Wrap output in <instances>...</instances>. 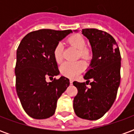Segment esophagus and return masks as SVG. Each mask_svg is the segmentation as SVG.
<instances>
[{
  "mask_svg": "<svg viewBox=\"0 0 134 134\" xmlns=\"http://www.w3.org/2000/svg\"><path fill=\"white\" fill-rule=\"evenodd\" d=\"M70 84H71V85L72 84V82H73L72 80H70Z\"/></svg>",
  "mask_w": 134,
  "mask_h": 134,
  "instance_id": "34e87169",
  "label": "esophagus"
}]
</instances>
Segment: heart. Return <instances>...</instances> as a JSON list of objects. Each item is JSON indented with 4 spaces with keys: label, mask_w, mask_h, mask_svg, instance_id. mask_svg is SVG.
<instances>
[{
    "label": "heart",
    "mask_w": 134,
    "mask_h": 134,
    "mask_svg": "<svg viewBox=\"0 0 134 134\" xmlns=\"http://www.w3.org/2000/svg\"><path fill=\"white\" fill-rule=\"evenodd\" d=\"M68 43L76 48L78 51V56L82 58H87L89 56V50L85 47V40L84 37L78 34H74L67 39ZM54 56L57 63L61 62L62 60V44L59 42L57 44L54 49ZM85 67L84 63L81 61L70 62H66L62 64L60 67V72L66 77L73 78L83 70Z\"/></svg>",
    "instance_id": "1"
}]
</instances>
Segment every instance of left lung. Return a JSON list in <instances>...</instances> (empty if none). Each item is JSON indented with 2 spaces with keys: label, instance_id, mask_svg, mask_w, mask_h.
<instances>
[{
  "label": "left lung",
  "instance_id": "8db88e82",
  "mask_svg": "<svg viewBox=\"0 0 134 134\" xmlns=\"http://www.w3.org/2000/svg\"><path fill=\"white\" fill-rule=\"evenodd\" d=\"M82 34L90 41L93 59L84 75L85 82H73L77 89L73 108L78 117L90 121L103 117L114 103L121 81V53L112 36L96 29H85ZM91 87L86 86L90 80ZM89 84V83H88Z\"/></svg>",
  "mask_w": 134,
  "mask_h": 134
}]
</instances>
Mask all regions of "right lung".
<instances>
[{
	"mask_svg": "<svg viewBox=\"0 0 134 134\" xmlns=\"http://www.w3.org/2000/svg\"><path fill=\"white\" fill-rule=\"evenodd\" d=\"M72 30L40 29L25 36L16 52V89L25 112L35 119L52 116L57 102L70 85L69 79H49L58 75L59 70L54 56L59 41Z\"/></svg>",
	"mask_w": 134,
	"mask_h": 134,
	"instance_id": "obj_1",
	"label": "right lung"
}]
</instances>
